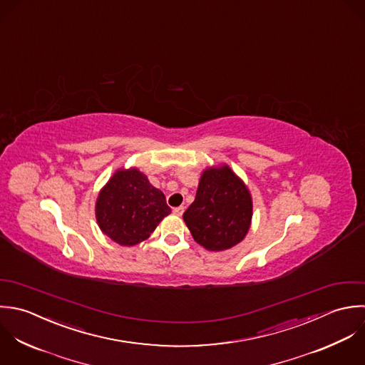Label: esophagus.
I'll use <instances>...</instances> for the list:
<instances>
[{
	"label": "esophagus",
	"mask_w": 365,
	"mask_h": 365,
	"mask_svg": "<svg viewBox=\"0 0 365 365\" xmlns=\"http://www.w3.org/2000/svg\"><path fill=\"white\" fill-rule=\"evenodd\" d=\"M184 211H185L184 207H175V208H173V212H174L175 215H178V217H181V215L184 214Z\"/></svg>",
	"instance_id": "obj_1"
}]
</instances>
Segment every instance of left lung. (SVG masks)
<instances>
[{
  "label": "left lung",
  "mask_w": 365,
  "mask_h": 365,
  "mask_svg": "<svg viewBox=\"0 0 365 365\" xmlns=\"http://www.w3.org/2000/svg\"><path fill=\"white\" fill-rule=\"evenodd\" d=\"M192 238L208 250H225L242 241L252 221V197L228 167H210L194 202L182 215Z\"/></svg>",
  "instance_id": "8db88e82"
}]
</instances>
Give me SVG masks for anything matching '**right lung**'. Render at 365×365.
<instances>
[{
	"instance_id": "obj_1",
	"label": "right lung",
	"mask_w": 365,
	"mask_h": 365,
	"mask_svg": "<svg viewBox=\"0 0 365 365\" xmlns=\"http://www.w3.org/2000/svg\"><path fill=\"white\" fill-rule=\"evenodd\" d=\"M170 212L164 194L137 168L118 170L96 201L99 228L122 246L145 241Z\"/></svg>"
}]
</instances>
